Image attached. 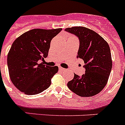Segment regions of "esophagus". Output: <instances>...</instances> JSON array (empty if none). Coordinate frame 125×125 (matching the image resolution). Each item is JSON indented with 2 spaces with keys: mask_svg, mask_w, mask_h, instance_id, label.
<instances>
[{
  "mask_svg": "<svg viewBox=\"0 0 125 125\" xmlns=\"http://www.w3.org/2000/svg\"><path fill=\"white\" fill-rule=\"evenodd\" d=\"M59 69L60 70V71H65V69H64V68L61 67H59Z\"/></svg>",
  "mask_w": 125,
  "mask_h": 125,
  "instance_id": "34e87169",
  "label": "esophagus"
}]
</instances>
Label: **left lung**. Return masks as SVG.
Wrapping results in <instances>:
<instances>
[{
  "instance_id": "obj_1",
  "label": "left lung",
  "mask_w": 125,
  "mask_h": 125,
  "mask_svg": "<svg viewBox=\"0 0 125 125\" xmlns=\"http://www.w3.org/2000/svg\"><path fill=\"white\" fill-rule=\"evenodd\" d=\"M65 31L78 36L80 47L77 58L84 61L85 73L74 74L68 82L71 91L82 97H91L101 92L107 83L112 67L108 43L95 31L85 27H68Z\"/></svg>"
}]
</instances>
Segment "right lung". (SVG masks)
Returning a JSON list of instances; mask_svg holds the SVG:
<instances>
[{
    "label": "right lung",
    "instance_id": "obj_1",
    "mask_svg": "<svg viewBox=\"0 0 125 125\" xmlns=\"http://www.w3.org/2000/svg\"><path fill=\"white\" fill-rule=\"evenodd\" d=\"M62 30L34 29L15 40L8 54V66L13 85L27 95L39 94L49 87L58 66L43 65L51 40Z\"/></svg>",
    "mask_w": 125,
    "mask_h": 125
}]
</instances>
